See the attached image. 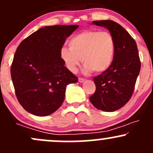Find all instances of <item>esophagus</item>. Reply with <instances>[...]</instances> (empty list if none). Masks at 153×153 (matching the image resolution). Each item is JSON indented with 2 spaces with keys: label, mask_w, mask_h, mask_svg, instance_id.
I'll return each mask as SVG.
<instances>
[{
  "label": "esophagus",
  "mask_w": 153,
  "mask_h": 153,
  "mask_svg": "<svg viewBox=\"0 0 153 153\" xmlns=\"http://www.w3.org/2000/svg\"><path fill=\"white\" fill-rule=\"evenodd\" d=\"M78 81H79L80 83H83V82L85 81V79H84V78H78Z\"/></svg>",
  "instance_id": "1"
}]
</instances>
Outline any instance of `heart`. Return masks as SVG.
<instances>
[{
    "mask_svg": "<svg viewBox=\"0 0 153 153\" xmlns=\"http://www.w3.org/2000/svg\"><path fill=\"white\" fill-rule=\"evenodd\" d=\"M69 48L60 51L61 59L72 72L77 71L81 62L85 72L102 73L113 63L115 41L109 32L87 30L75 35L69 41Z\"/></svg>",
    "mask_w": 153,
    "mask_h": 153,
    "instance_id": "b5f03b06",
    "label": "heart"
}]
</instances>
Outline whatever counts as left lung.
I'll list each match as a JSON object with an SVG mask.
<instances>
[{
    "instance_id": "obj_1",
    "label": "left lung",
    "mask_w": 153,
    "mask_h": 153,
    "mask_svg": "<svg viewBox=\"0 0 153 153\" xmlns=\"http://www.w3.org/2000/svg\"><path fill=\"white\" fill-rule=\"evenodd\" d=\"M92 24L109 30L114 39L115 53L108 70L94 78L96 91L89 100L96 108L112 112L131 99L140 72V59L136 42L120 24L112 20L93 21Z\"/></svg>"
}]
</instances>
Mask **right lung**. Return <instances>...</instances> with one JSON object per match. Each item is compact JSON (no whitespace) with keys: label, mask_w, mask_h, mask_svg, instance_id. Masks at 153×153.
I'll list each match as a JSON object with an SVG mask.
<instances>
[{"label":"right lung","mask_w":153,"mask_h":153,"mask_svg":"<svg viewBox=\"0 0 153 153\" xmlns=\"http://www.w3.org/2000/svg\"><path fill=\"white\" fill-rule=\"evenodd\" d=\"M78 25L45 26L17 48L11 76L15 94L25 111L38 117L55 112L63 103L66 86L78 78L64 66L60 51Z\"/></svg>","instance_id":"add662e5"}]
</instances>
